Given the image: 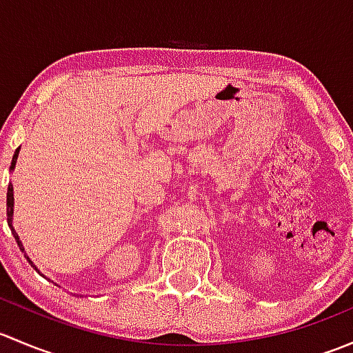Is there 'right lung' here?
Wrapping results in <instances>:
<instances>
[{"label":"right lung","instance_id":"1","mask_svg":"<svg viewBox=\"0 0 353 353\" xmlns=\"http://www.w3.org/2000/svg\"><path fill=\"white\" fill-rule=\"evenodd\" d=\"M19 154H20V147L17 148V150H15V154H13V159H12V165H10V172H13V170H15V165H17V159H19ZM13 206H15V198H13V184L10 183V184H8V193H6V216H8V219H6V220H8V225H10V229H12V234H13V237H15L17 244H19L20 251L23 252V254H25V258H27V261L30 263V265L34 266V268L37 270V272H39V268H37V266L34 265V261H32V259L28 258V256H27V252H25V248H23L22 241H20V236H19V234H17L15 227H13Z\"/></svg>","mask_w":353,"mask_h":353}]
</instances>
